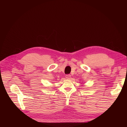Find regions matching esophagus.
Instances as JSON below:
<instances>
[{
	"label": "esophagus",
	"mask_w": 127,
	"mask_h": 127,
	"mask_svg": "<svg viewBox=\"0 0 127 127\" xmlns=\"http://www.w3.org/2000/svg\"><path fill=\"white\" fill-rule=\"evenodd\" d=\"M66 78L67 79H70L71 78V75L70 74H68V75H66Z\"/></svg>",
	"instance_id": "1"
}]
</instances>
